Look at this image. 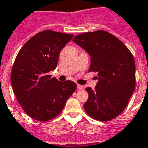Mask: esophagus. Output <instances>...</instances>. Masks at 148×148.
I'll list each match as a JSON object with an SVG mask.
<instances>
[{"label": "esophagus", "mask_w": 148, "mask_h": 148, "mask_svg": "<svg viewBox=\"0 0 148 148\" xmlns=\"http://www.w3.org/2000/svg\"><path fill=\"white\" fill-rule=\"evenodd\" d=\"M77 89H79V90H83V89H84V86H83L82 85L80 84H77Z\"/></svg>", "instance_id": "esophagus-1"}]
</instances>
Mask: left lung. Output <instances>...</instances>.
<instances>
[{
  "label": "left lung",
  "instance_id": "1",
  "mask_svg": "<svg viewBox=\"0 0 148 148\" xmlns=\"http://www.w3.org/2000/svg\"><path fill=\"white\" fill-rule=\"evenodd\" d=\"M90 55L89 72H97L94 90L86 87L85 111L93 119L107 122L124 111L135 88L132 54L117 37L104 30L84 32L73 39Z\"/></svg>",
  "mask_w": 148,
  "mask_h": 148
}]
</instances>
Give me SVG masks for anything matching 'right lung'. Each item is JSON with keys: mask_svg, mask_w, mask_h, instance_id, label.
Wrapping results in <instances>:
<instances>
[{"mask_svg": "<svg viewBox=\"0 0 148 148\" xmlns=\"http://www.w3.org/2000/svg\"><path fill=\"white\" fill-rule=\"evenodd\" d=\"M73 36L42 31L27 41L16 55L10 75L12 87L24 112L33 119H53L76 90L74 82L58 81L49 74L57 67L60 52Z\"/></svg>", "mask_w": 148, "mask_h": 148, "instance_id": "add662e5", "label": "right lung"}]
</instances>
